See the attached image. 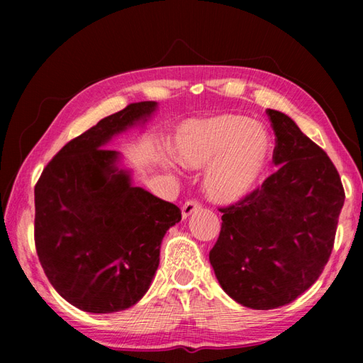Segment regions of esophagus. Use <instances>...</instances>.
Masks as SVG:
<instances>
[{"mask_svg": "<svg viewBox=\"0 0 363 363\" xmlns=\"http://www.w3.org/2000/svg\"><path fill=\"white\" fill-rule=\"evenodd\" d=\"M203 207V204L198 201V199H195V198H191V199H187L186 203H184V206H182V218H187V217H190L191 213L194 212H196V211H199Z\"/></svg>", "mask_w": 363, "mask_h": 363, "instance_id": "obj_1", "label": "esophagus"}]
</instances>
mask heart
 I'll return each instance as SVG.
<instances>
[{"label":"heart","instance_id":"heart-1","mask_svg":"<svg viewBox=\"0 0 363 363\" xmlns=\"http://www.w3.org/2000/svg\"><path fill=\"white\" fill-rule=\"evenodd\" d=\"M268 151L265 128L237 113L187 121L176 138V157L182 165H211L204 187L217 203H235L250 194L264 172Z\"/></svg>","mask_w":363,"mask_h":363}]
</instances>
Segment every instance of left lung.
I'll return each instance as SVG.
<instances>
[{
  "label": "left lung",
  "mask_w": 363,
  "mask_h": 363,
  "mask_svg": "<svg viewBox=\"0 0 363 363\" xmlns=\"http://www.w3.org/2000/svg\"><path fill=\"white\" fill-rule=\"evenodd\" d=\"M267 115L279 167L240 201L220 207L221 230L209 252L221 289L257 311L291 303L318 279L345 203L328 154L285 113Z\"/></svg>",
  "instance_id": "8db88e82"
}]
</instances>
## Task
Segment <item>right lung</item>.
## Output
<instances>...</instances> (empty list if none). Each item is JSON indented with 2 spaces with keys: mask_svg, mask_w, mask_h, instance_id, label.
Masks as SVG:
<instances>
[{
  "mask_svg": "<svg viewBox=\"0 0 363 363\" xmlns=\"http://www.w3.org/2000/svg\"><path fill=\"white\" fill-rule=\"evenodd\" d=\"M156 109L140 101L98 121L54 156L35 184L34 242L48 281L68 303L91 313L134 306L150 289L160 243L181 209L113 167L111 137Z\"/></svg>",
  "mask_w": 363,
  "mask_h": 363,
  "instance_id": "right-lung-1",
  "label": "right lung"
}]
</instances>
